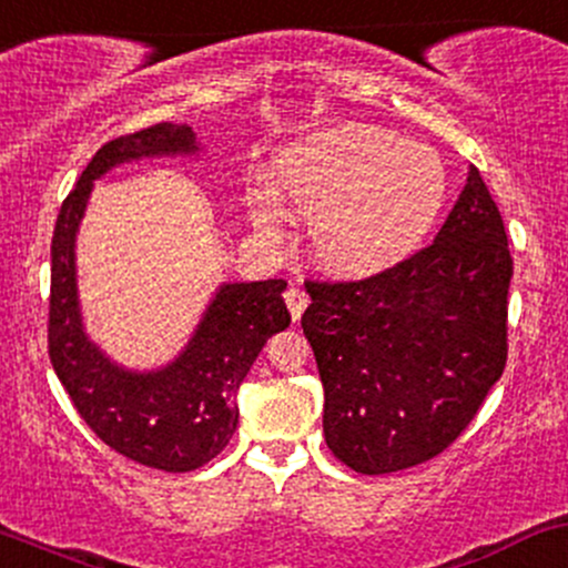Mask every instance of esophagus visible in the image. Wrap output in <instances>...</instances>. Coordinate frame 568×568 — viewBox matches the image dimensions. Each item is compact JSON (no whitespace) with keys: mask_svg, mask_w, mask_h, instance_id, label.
Masks as SVG:
<instances>
[{"mask_svg":"<svg viewBox=\"0 0 568 568\" xmlns=\"http://www.w3.org/2000/svg\"><path fill=\"white\" fill-rule=\"evenodd\" d=\"M307 294H304L302 288H288L285 291V304H288V310H291V317H294V321H298V317H302V313H304V307H307Z\"/></svg>","mask_w":568,"mask_h":568,"instance_id":"34e87169","label":"esophagus"}]
</instances>
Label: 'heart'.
<instances>
[{
    "label": "heart",
    "mask_w": 568,
    "mask_h": 568,
    "mask_svg": "<svg viewBox=\"0 0 568 568\" xmlns=\"http://www.w3.org/2000/svg\"><path fill=\"white\" fill-rule=\"evenodd\" d=\"M272 183L288 215L315 223L317 264L353 280L407 258L447 199L445 164L432 148L355 123L285 148ZM278 205L264 191L247 196L251 221L266 240L283 236Z\"/></svg>",
    "instance_id": "heart-1"
}]
</instances>
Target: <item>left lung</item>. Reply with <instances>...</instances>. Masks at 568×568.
<instances>
[{"label": "left lung", "mask_w": 568, "mask_h": 568, "mask_svg": "<svg viewBox=\"0 0 568 568\" xmlns=\"http://www.w3.org/2000/svg\"><path fill=\"white\" fill-rule=\"evenodd\" d=\"M513 255L471 166L436 240L361 280H307L328 450L361 475L426 464L475 420L507 366Z\"/></svg>", "instance_id": "8db88e82"}]
</instances>
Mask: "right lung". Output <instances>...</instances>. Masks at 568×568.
<instances>
[{"label": "right lung", "instance_id": "add662e5", "mask_svg": "<svg viewBox=\"0 0 568 568\" xmlns=\"http://www.w3.org/2000/svg\"><path fill=\"white\" fill-rule=\"evenodd\" d=\"M191 126L155 123L104 142L61 204L51 242L48 353L74 409L104 445L142 466L193 471L213 460L236 432L234 396L272 334L288 328L285 280L234 283L217 291L178 361L136 375L91 345L80 323L74 234L93 189L110 166L142 155L193 153Z\"/></svg>", "mask_w": 568, "mask_h": 568}]
</instances>
